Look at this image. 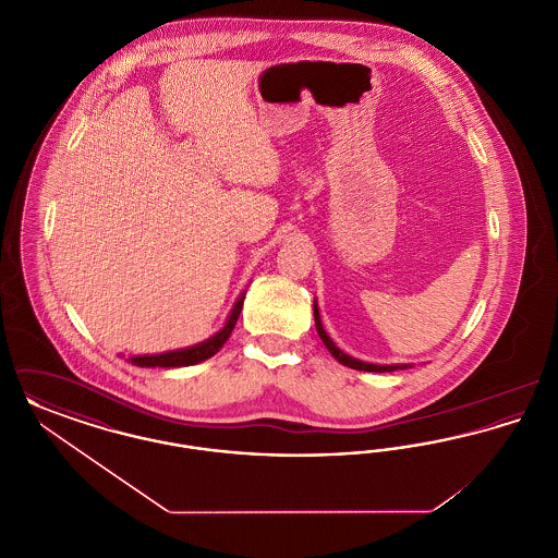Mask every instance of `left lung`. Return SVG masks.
Instances as JSON below:
<instances>
[{
    "mask_svg": "<svg viewBox=\"0 0 558 558\" xmlns=\"http://www.w3.org/2000/svg\"><path fill=\"white\" fill-rule=\"evenodd\" d=\"M314 319H316V330H318L322 343L332 353V357H335L337 362H341L347 368L364 372H396L412 368L410 364H387V366H385V364H371V362H362V360H357V357L347 355L345 351H341L339 347L335 345V341L326 335V330H324V326H322V319H319L318 301H314Z\"/></svg>",
    "mask_w": 558,
    "mask_h": 558,
    "instance_id": "8db88e82",
    "label": "left lung"
}]
</instances>
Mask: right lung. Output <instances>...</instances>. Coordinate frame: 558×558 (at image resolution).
Returning a JSON list of instances; mask_svg holds the SVG:
<instances>
[{"label":"right lung","instance_id":"obj_1","mask_svg":"<svg viewBox=\"0 0 558 558\" xmlns=\"http://www.w3.org/2000/svg\"><path fill=\"white\" fill-rule=\"evenodd\" d=\"M244 294H246V291L240 292V296L236 299L230 316L226 319L223 328L217 330L207 341L196 343V345L184 347V349L165 351V353L132 355L130 362H132L133 366H140V368H182V366H194V364H201V362L209 360L223 347V343L228 341V337L232 335V330L236 326V319H239L240 312H242Z\"/></svg>","mask_w":558,"mask_h":558}]
</instances>
